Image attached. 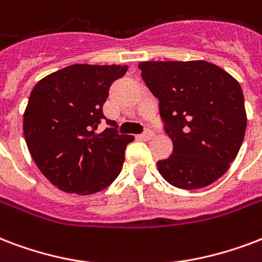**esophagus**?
Returning <instances> with one entry per match:
<instances>
[{"instance_id": "obj_1", "label": "esophagus", "mask_w": 262, "mask_h": 262, "mask_svg": "<svg viewBox=\"0 0 262 262\" xmlns=\"http://www.w3.org/2000/svg\"><path fill=\"white\" fill-rule=\"evenodd\" d=\"M154 136H155V133H154V132L147 130V132H145V133H143V135H140L139 137H140V139H141V140H144V141H148V140L152 139Z\"/></svg>"}]
</instances>
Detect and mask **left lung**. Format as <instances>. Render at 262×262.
Returning a JSON list of instances; mask_svg holds the SVG:
<instances>
[{
    "label": "left lung",
    "instance_id": "left-lung-1",
    "mask_svg": "<svg viewBox=\"0 0 262 262\" xmlns=\"http://www.w3.org/2000/svg\"><path fill=\"white\" fill-rule=\"evenodd\" d=\"M141 77L159 100L173 154L158 161L167 183L181 189L213 184L236 158L247 117L242 88L205 60L141 61Z\"/></svg>",
    "mask_w": 262,
    "mask_h": 262
}]
</instances>
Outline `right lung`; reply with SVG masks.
<instances>
[{"mask_svg":"<svg viewBox=\"0 0 262 262\" xmlns=\"http://www.w3.org/2000/svg\"><path fill=\"white\" fill-rule=\"evenodd\" d=\"M126 71L127 66L73 64L42 78L30 93L23 114L26 144L60 191L100 192L122 170L125 148L135 137L114 127L96 130L105 119L103 104L111 83Z\"/></svg>","mask_w":262,"mask_h":262,"instance_id":"add662e5","label":"right lung"}]
</instances>
